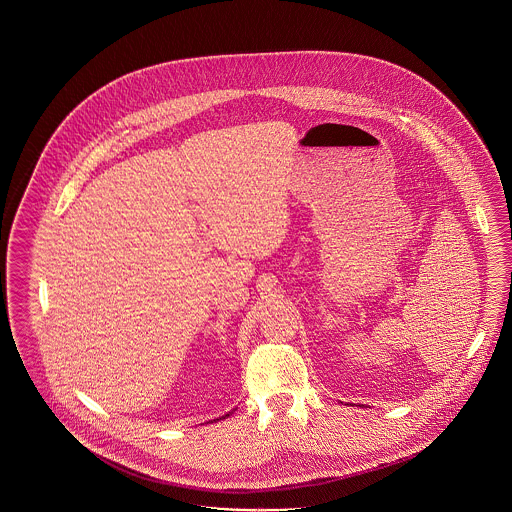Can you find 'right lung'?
<instances>
[{
    "instance_id": "right-lung-1",
    "label": "right lung",
    "mask_w": 512,
    "mask_h": 512,
    "mask_svg": "<svg viewBox=\"0 0 512 512\" xmlns=\"http://www.w3.org/2000/svg\"><path fill=\"white\" fill-rule=\"evenodd\" d=\"M225 417H229V415H225ZM225 417H221V419H225Z\"/></svg>"
}]
</instances>
